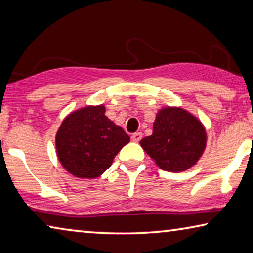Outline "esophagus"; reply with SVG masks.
<instances>
[{
    "mask_svg": "<svg viewBox=\"0 0 253 253\" xmlns=\"http://www.w3.org/2000/svg\"><path fill=\"white\" fill-rule=\"evenodd\" d=\"M141 139H142V133H135V134L131 135V141L135 142V143L139 142Z\"/></svg>",
    "mask_w": 253,
    "mask_h": 253,
    "instance_id": "34e87169",
    "label": "esophagus"
}]
</instances>
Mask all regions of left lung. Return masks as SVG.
<instances>
[{
    "label": "left lung",
    "mask_w": 253,
    "mask_h": 253,
    "mask_svg": "<svg viewBox=\"0 0 253 253\" xmlns=\"http://www.w3.org/2000/svg\"><path fill=\"white\" fill-rule=\"evenodd\" d=\"M139 144L160 169L182 172L203 156L207 133L204 124L190 111L167 106L156 112L153 133Z\"/></svg>",
    "instance_id": "obj_1"
}]
</instances>
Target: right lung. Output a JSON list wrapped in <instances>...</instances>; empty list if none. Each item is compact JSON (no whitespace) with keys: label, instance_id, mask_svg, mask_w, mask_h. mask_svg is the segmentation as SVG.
I'll list each match as a JSON object with an SVG mask.
<instances>
[{"label":"right lung","instance_id":"1","mask_svg":"<svg viewBox=\"0 0 253 253\" xmlns=\"http://www.w3.org/2000/svg\"><path fill=\"white\" fill-rule=\"evenodd\" d=\"M130 138L106 116L105 105L86 106L70 112L55 137L62 167L80 179H95L114 162Z\"/></svg>","mask_w":253,"mask_h":253}]
</instances>
